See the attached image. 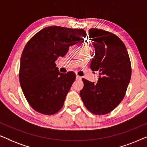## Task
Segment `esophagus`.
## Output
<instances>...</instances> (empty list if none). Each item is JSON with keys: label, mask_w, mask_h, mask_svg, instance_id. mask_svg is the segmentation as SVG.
Returning a JSON list of instances; mask_svg holds the SVG:
<instances>
[{"label": "esophagus", "mask_w": 147, "mask_h": 147, "mask_svg": "<svg viewBox=\"0 0 147 147\" xmlns=\"http://www.w3.org/2000/svg\"><path fill=\"white\" fill-rule=\"evenodd\" d=\"M82 78L78 75H76V80H81Z\"/></svg>", "instance_id": "obj_1"}]
</instances>
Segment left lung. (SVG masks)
Returning a JSON list of instances; mask_svg holds the SVG:
<instances>
[{
    "mask_svg": "<svg viewBox=\"0 0 147 147\" xmlns=\"http://www.w3.org/2000/svg\"><path fill=\"white\" fill-rule=\"evenodd\" d=\"M88 35L94 47L90 68L98 71L99 78L96 83L82 78L84 86L80 94L90 112L103 115L123 100L131 78V64L125 45L116 35L92 28Z\"/></svg>",
    "mask_w": 147,
    "mask_h": 147,
    "instance_id": "8db88e82",
    "label": "left lung"
}]
</instances>
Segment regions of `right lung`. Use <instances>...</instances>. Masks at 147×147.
<instances>
[{
  "mask_svg": "<svg viewBox=\"0 0 147 147\" xmlns=\"http://www.w3.org/2000/svg\"><path fill=\"white\" fill-rule=\"evenodd\" d=\"M86 36L82 29L51 26L36 33L26 44L20 61V84L27 102L37 112L51 115L63 107L76 74L60 73L55 61Z\"/></svg>",
  "mask_w": 147,
  "mask_h": 147,
  "instance_id": "obj_1",
  "label": "right lung"
}]
</instances>
